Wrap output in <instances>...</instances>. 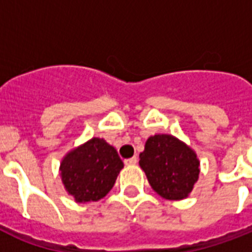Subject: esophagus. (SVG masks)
<instances>
[{
    "instance_id": "1",
    "label": "esophagus",
    "mask_w": 252,
    "mask_h": 252,
    "mask_svg": "<svg viewBox=\"0 0 252 252\" xmlns=\"http://www.w3.org/2000/svg\"><path fill=\"white\" fill-rule=\"evenodd\" d=\"M124 163H126V166H133L137 163V158L136 157H132V158H128V159H126L124 161Z\"/></svg>"
}]
</instances>
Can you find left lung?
<instances>
[{
	"label": "left lung",
	"instance_id": "1",
	"mask_svg": "<svg viewBox=\"0 0 252 252\" xmlns=\"http://www.w3.org/2000/svg\"><path fill=\"white\" fill-rule=\"evenodd\" d=\"M138 163L152 188L166 200L188 197L199 179L197 154L171 134L150 136Z\"/></svg>",
	"mask_w": 252,
	"mask_h": 252
}]
</instances>
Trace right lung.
Segmentation results:
<instances>
[{
  "label": "right lung",
  "mask_w": 252,
  "mask_h": 252,
  "mask_svg": "<svg viewBox=\"0 0 252 252\" xmlns=\"http://www.w3.org/2000/svg\"><path fill=\"white\" fill-rule=\"evenodd\" d=\"M124 163L114 146L103 138L93 137L65 154L60 176L65 191L77 203L98 201L114 187Z\"/></svg>",
  "instance_id": "add662e5"
}]
</instances>
